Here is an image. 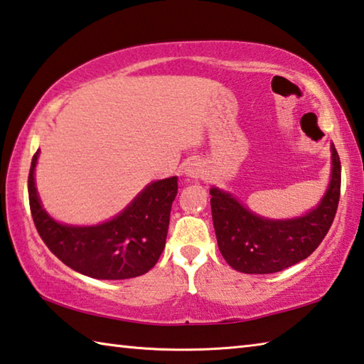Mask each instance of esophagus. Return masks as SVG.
<instances>
[{"instance_id":"esophagus-1","label":"esophagus","mask_w":364,"mask_h":364,"mask_svg":"<svg viewBox=\"0 0 364 364\" xmlns=\"http://www.w3.org/2000/svg\"><path fill=\"white\" fill-rule=\"evenodd\" d=\"M184 173H186L189 178H200L204 175V167H202L200 162L193 160V162L186 164V167H184Z\"/></svg>"}]
</instances>
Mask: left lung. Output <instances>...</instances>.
Here are the masks:
<instances>
[{
    "label": "left lung",
    "mask_w": 364,
    "mask_h": 364,
    "mask_svg": "<svg viewBox=\"0 0 364 364\" xmlns=\"http://www.w3.org/2000/svg\"><path fill=\"white\" fill-rule=\"evenodd\" d=\"M329 188L319 205L304 217L268 220L252 213L218 188L210 205L218 249L231 268L247 274L278 273L305 260L323 242L334 221L341 197V159L334 144Z\"/></svg>",
    "instance_id": "obj_1"
}]
</instances>
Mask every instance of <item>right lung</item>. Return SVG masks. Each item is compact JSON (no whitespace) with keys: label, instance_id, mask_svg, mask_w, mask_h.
<instances>
[{"label":"right lung","instance_id":"1","mask_svg":"<svg viewBox=\"0 0 364 364\" xmlns=\"http://www.w3.org/2000/svg\"><path fill=\"white\" fill-rule=\"evenodd\" d=\"M35 152L28 173V200L43 242L67 267L96 279H128L157 263L167 239L170 210L178 178L159 180L141 191L115 218L96 226H70L54 221L41 207L35 188Z\"/></svg>","mask_w":364,"mask_h":364}]
</instances>
